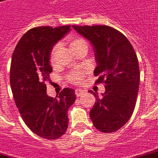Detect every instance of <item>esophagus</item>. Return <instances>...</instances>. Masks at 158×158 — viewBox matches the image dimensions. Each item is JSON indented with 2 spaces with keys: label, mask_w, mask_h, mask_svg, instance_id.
<instances>
[{
  "label": "esophagus",
  "mask_w": 158,
  "mask_h": 158,
  "mask_svg": "<svg viewBox=\"0 0 158 158\" xmlns=\"http://www.w3.org/2000/svg\"><path fill=\"white\" fill-rule=\"evenodd\" d=\"M75 93H76L77 97H81V95H83L84 93H85V91L82 90V89H76Z\"/></svg>",
  "instance_id": "34e87169"
}]
</instances>
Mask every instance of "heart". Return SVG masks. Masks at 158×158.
Instances as JSON below:
<instances>
[{"instance_id": "heart-1", "label": "heart", "mask_w": 158, "mask_h": 158, "mask_svg": "<svg viewBox=\"0 0 158 158\" xmlns=\"http://www.w3.org/2000/svg\"><path fill=\"white\" fill-rule=\"evenodd\" d=\"M68 44L70 49L76 53L77 50H79L83 47H87V42L79 37H72V38H69L67 40ZM60 51V44H55L53 46V48L51 49L50 54H49V62L50 64L54 66L56 64V60L58 57L59 53ZM84 75L85 72L84 71H76V72H72L71 74L68 76V80L71 81V83L78 84L81 82V81L83 80Z\"/></svg>"}]
</instances>
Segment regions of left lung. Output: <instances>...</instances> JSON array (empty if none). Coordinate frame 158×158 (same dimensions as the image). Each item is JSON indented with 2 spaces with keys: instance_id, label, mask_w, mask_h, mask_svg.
I'll use <instances>...</instances> for the list:
<instances>
[{
  "instance_id": "1",
  "label": "left lung",
  "mask_w": 158,
  "mask_h": 158,
  "mask_svg": "<svg viewBox=\"0 0 158 158\" xmlns=\"http://www.w3.org/2000/svg\"><path fill=\"white\" fill-rule=\"evenodd\" d=\"M94 47L98 63L94 71L95 84L103 83L105 93L96 98L90 110L94 127L112 133L126 124L134 112L137 99L140 69L136 54L126 37L106 25L72 26Z\"/></svg>"
}]
</instances>
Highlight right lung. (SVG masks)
Wrapping results in <instances>:
<instances>
[{
    "label": "right lung",
    "mask_w": 158,
    "mask_h": 158,
    "mask_svg": "<svg viewBox=\"0 0 158 158\" xmlns=\"http://www.w3.org/2000/svg\"><path fill=\"white\" fill-rule=\"evenodd\" d=\"M70 27L31 28L21 38L11 58L10 84L15 103L26 125L44 139L55 140L65 134L68 109L77 98L71 88H64L55 98L46 93V82L52 72L49 54Z\"/></svg>",
    "instance_id": "right-lung-1"
}]
</instances>
